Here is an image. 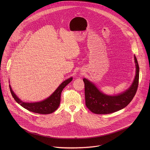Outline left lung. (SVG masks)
<instances>
[{
    "instance_id": "obj_1",
    "label": "left lung",
    "mask_w": 150,
    "mask_h": 150,
    "mask_svg": "<svg viewBox=\"0 0 150 150\" xmlns=\"http://www.w3.org/2000/svg\"><path fill=\"white\" fill-rule=\"evenodd\" d=\"M136 76L131 86L125 92L115 96H109L101 92L93 84L86 79L85 86L86 105L92 112L106 114L119 111L127 106L134 96L139 85V66L134 55Z\"/></svg>"
}]
</instances>
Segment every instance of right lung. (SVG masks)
<instances>
[{
  "label": "right lung",
  "mask_w": 150,
  "mask_h": 150,
  "mask_svg": "<svg viewBox=\"0 0 150 150\" xmlns=\"http://www.w3.org/2000/svg\"><path fill=\"white\" fill-rule=\"evenodd\" d=\"M73 78L70 77L64 81L58 88L55 91V92L47 99L40 102L35 103H25L23 102L13 92L10 85H9L11 93L15 99V100L20 104L22 107L26 110L38 114H48L55 111L60 105L61 102V95L62 90L70 82L72 81Z\"/></svg>",
  "instance_id": "1"
}]
</instances>
